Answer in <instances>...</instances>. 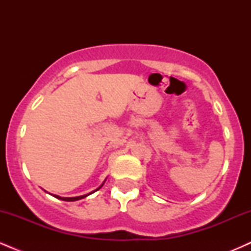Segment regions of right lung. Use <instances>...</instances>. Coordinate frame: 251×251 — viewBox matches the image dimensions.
Listing matches in <instances>:
<instances>
[{"label":"right lung","instance_id":"right-lung-1","mask_svg":"<svg viewBox=\"0 0 251 251\" xmlns=\"http://www.w3.org/2000/svg\"><path fill=\"white\" fill-rule=\"evenodd\" d=\"M105 181H106V179L103 180V183L101 184V185L99 186V188H98L97 190H99L100 188H101V186L103 185V184H105ZM97 190H94V191H97ZM94 191H92V192H89V194H87V195H82V196H77V197H60V196H57V195H51V196H54V197L55 198H57V200H61V201H79V200H82V198H85V197H87V196H89L91 194H93Z\"/></svg>","mask_w":251,"mask_h":251}]
</instances>
